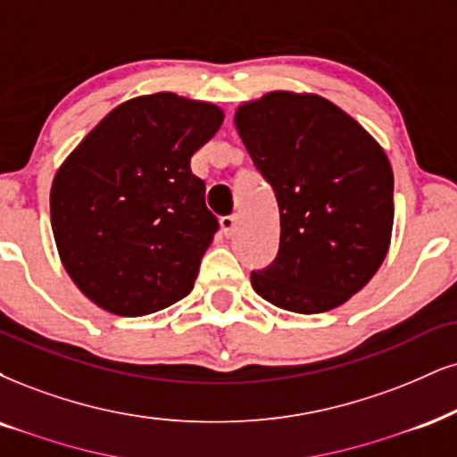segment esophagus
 <instances>
[{
    "instance_id": "esophagus-1",
    "label": "esophagus",
    "mask_w": 457,
    "mask_h": 457,
    "mask_svg": "<svg viewBox=\"0 0 457 457\" xmlns=\"http://www.w3.org/2000/svg\"><path fill=\"white\" fill-rule=\"evenodd\" d=\"M220 227H222V233L230 237V235L235 233V228H237V218L235 216H222L220 218Z\"/></svg>"
}]
</instances>
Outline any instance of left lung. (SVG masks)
<instances>
[{"instance_id":"8db88e82","label":"left lung","mask_w":457,"mask_h":457,"mask_svg":"<svg viewBox=\"0 0 457 457\" xmlns=\"http://www.w3.org/2000/svg\"><path fill=\"white\" fill-rule=\"evenodd\" d=\"M241 142L273 188L279 250L254 290L295 313H322L381 267L394 222V176L381 145L318 95L269 93L235 114Z\"/></svg>"}]
</instances>
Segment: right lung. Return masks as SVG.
I'll list each match as a JSON object with an SVG mask.
<instances>
[{"label": "right lung", "mask_w": 457, "mask_h": 457, "mask_svg": "<svg viewBox=\"0 0 457 457\" xmlns=\"http://www.w3.org/2000/svg\"><path fill=\"white\" fill-rule=\"evenodd\" d=\"M222 118L212 104L144 95L112 110L56 171V247L95 305L137 318L190 295L220 228L190 156Z\"/></svg>", "instance_id": "add662e5"}]
</instances>
